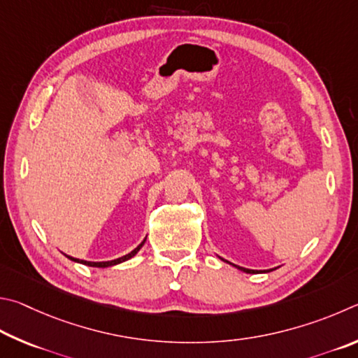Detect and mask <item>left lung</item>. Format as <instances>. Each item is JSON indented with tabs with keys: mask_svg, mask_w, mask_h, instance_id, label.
<instances>
[{
	"mask_svg": "<svg viewBox=\"0 0 358 358\" xmlns=\"http://www.w3.org/2000/svg\"><path fill=\"white\" fill-rule=\"evenodd\" d=\"M224 261V259H223ZM224 262H228V264H231V266H234L236 268H239V271H242V272H245V273H259V272H272V271H275V268H268V271H252V268H245V267H241V266H236V264H233V262H229V261H224Z\"/></svg>",
	"mask_w": 358,
	"mask_h": 358,
	"instance_id": "left-lung-1",
	"label": "left lung"
}]
</instances>
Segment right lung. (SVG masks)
I'll return each instance as SVG.
<instances>
[{
	"label": "right lung",
	"mask_w": 358,
	"mask_h": 358,
	"mask_svg": "<svg viewBox=\"0 0 358 358\" xmlns=\"http://www.w3.org/2000/svg\"><path fill=\"white\" fill-rule=\"evenodd\" d=\"M144 242H146V239H144L140 245H138L135 250H131V252L129 253V255H125V256H121V258H117V259H113V261H102V262H92V261H83V259H77V258H72V256H69V255H66L69 259L71 261H73V262H80V264H85V266H90V267H99V268H105V267H111V266H117V264H121V262H124V261H129L130 258H134V256L140 252L141 250V247L144 245Z\"/></svg>",
	"instance_id": "add662e5"
}]
</instances>
